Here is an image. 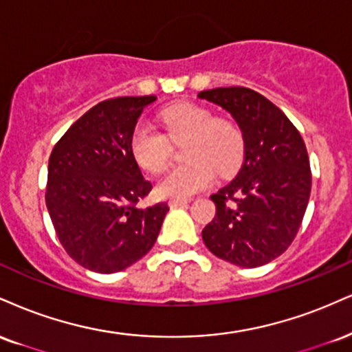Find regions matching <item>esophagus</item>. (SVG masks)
<instances>
[{
  "mask_svg": "<svg viewBox=\"0 0 352 352\" xmlns=\"http://www.w3.org/2000/svg\"><path fill=\"white\" fill-rule=\"evenodd\" d=\"M188 201H190V198H172V200L168 201V205H170L172 208H177V206L187 205Z\"/></svg>",
  "mask_w": 352,
  "mask_h": 352,
  "instance_id": "esophagus-1",
  "label": "esophagus"
}]
</instances>
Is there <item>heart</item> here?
Masks as SVG:
<instances>
[{"mask_svg": "<svg viewBox=\"0 0 352 352\" xmlns=\"http://www.w3.org/2000/svg\"><path fill=\"white\" fill-rule=\"evenodd\" d=\"M164 134L147 124L131 134V154L144 170L160 173L170 162V144H184L187 162L173 167L159 182V193L167 198H187L200 192L217 175L238 168L244 155V133L230 118H214L208 108L180 103L160 113Z\"/></svg>", "mask_w": 352, "mask_h": 352, "instance_id": "1", "label": "heart"}]
</instances>
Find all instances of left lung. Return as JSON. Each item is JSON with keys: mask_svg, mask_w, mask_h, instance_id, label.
Instances as JSON below:
<instances>
[{"mask_svg": "<svg viewBox=\"0 0 352 352\" xmlns=\"http://www.w3.org/2000/svg\"><path fill=\"white\" fill-rule=\"evenodd\" d=\"M198 98L226 109L245 141L238 175L211 195L217 214L203 243L219 259L259 267L287 251L302 224L311 192L307 147L282 109L251 88H213Z\"/></svg>", "mask_w": 352, "mask_h": 352, "instance_id": "8db88e82", "label": "left lung"}]
</instances>
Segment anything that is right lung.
I'll return each mask as SVG.
<instances>
[{
	"instance_id": "obj_1",
	"label": "right lung",
	"mask_w": 352,
	"mask_h": 352,
	"mask_svg": "<svg viewBox=\"0 0 352 352\" xmlns=\"http://www.w3.org/2000/svg\"><path fill=\"white\" fill-rule=\"evenodd\" d=\"M149 96H120L88 109L54 146L47 205L67 254L93 272L124 270L157 239L167 203L139 208L152 184L131 154V134Z\"/></svg>"
}]
</instances>
